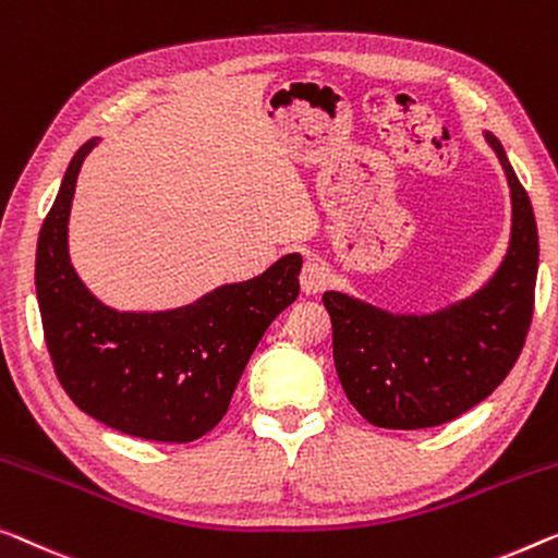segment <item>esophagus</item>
I'll return each instance as SVG.
<instances>
[{
	"mask_svg": "<svg viewBox=\"0 0 558 558\" xmlns=\"http://www.w3.org/2000/svg\"><path fill=\"white\" fill-rule=\"evenodd\" d=\"M328 286V270L318 260H307L301 270V288L305 295H318Z\"/></svg>",
	"mask_w": 558,
	"mask_h": 558,
	"instance_id": "1",
	"label": "esophagus"
}]
</instances>
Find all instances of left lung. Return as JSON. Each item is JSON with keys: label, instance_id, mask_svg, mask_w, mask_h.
I'll list each match as a JSON object with an SVG mask.
<instances>
[{"label": "left lung", "instance_id": "obj_1", "mask_svg": "<svg viewBox=\"0 0 558 558\" xmlns=\"http://www.w3.org/2000/svg\"><path fill=\"white\" fill-rule=\"evenodd\" d=\"M513 199L509 255L484 290L444 313L390 315L343 293H323L332 361L348 401L378 428H434L504 384L534 318L538 232L534 207L496 137Z\"/></svg>", "mask_w": 558, "mask_h": 558}]
</instances>
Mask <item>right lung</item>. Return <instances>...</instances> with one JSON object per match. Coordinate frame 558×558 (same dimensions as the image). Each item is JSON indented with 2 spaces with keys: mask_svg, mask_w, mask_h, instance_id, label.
Segmentation results:
<instances>
[{
  "mask_svg": "<svg viewBox=\"0 0 558 558\" xmlns=\"http://www.w3.org/2000/svg\"><path fill=\"white\" fill-rule=\"evenodd\" d=\"M77 149L37 243V301L54 376L80 411L128 436L187 444L222 421L263 332L301 293V255L168 313H118L97 303L66 255Z\"/></svg>",
  "mask_w": 558,
  "mask_h": 558,
  "instance_id": "add662e5",
  "label": "right lung"
}]
</instances>
